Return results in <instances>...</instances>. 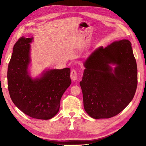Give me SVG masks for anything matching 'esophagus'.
Listing matches in <instances>:
<instances>
[{
    "instance_id": "obj_1",
    "label": "esophagus",
    "mask_w": 146,
    "mask_h": 146,
    "mask_svg": "<svg viewBox=\"0 0 146 146\" xmlns=\"http://www.w3.org/2000/svg\"><path fill=\"white\" fill-rule=\"evenodd\" d=\"M70 78L72 80H76L77 78V71L76 69H73L70 72Z\"/></svg>"
}]
</instances>
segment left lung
Instances as JSON below:
<instances>
[{
    "label": "left lung",
    "mask_w": 146,
    "mask_h": 146,
    "mask_svg": "<svg viewBox=\"0 0 146 146\" xmlns=\"http://www.w3.org/2000/svg\"><path fill=\"white\" fill-rule=\"evenodd\" d=\"M110 64H117L114 71ZM84 65L80 85L86 112L94 119L110 118L121 113L133 99L138 84L131 42L122 39L100 47Z\"/></svg>",
    "instance_id": "obj_1"
}]
</instances>
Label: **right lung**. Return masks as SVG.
<instances>
[{
  "label": "right lung",
  "mask_w": 146,
  "mask_h": 146,
  "mask_svg": "<svg viewBox=\"0 0 146 146\" xmlns=\"http://www.w3.org/2000/svg\"><path fill=\"white\" fill-rule=\"evenodd\" d=\"M32 39L21 37L13 47L7 71L8 91L13 102L24 113L47 120L59 111L61 97L71 83L70 69H51L32 80L27 72Z\"/></svg>",
  "instance_id": "right-lung-1"
}]
</instances>
